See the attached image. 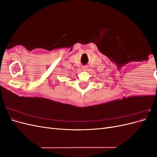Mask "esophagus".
Here are the masks:
<instances>
[{"mask_svg": "<svg viewBox=\"0 0 157 157\" xmlns=\"http://www.w3.org/2000/svg\"><path fill=\"white\" fill-rule=\"evenodd\" d=\"M86 69H88V67H87V66H84V67H83V70H84V71H86Z\"/></svg>", "mask_w": 157, "mask_h": 157, "instance_id": "obj_1", "label": "esophagus"}]
</instances>
